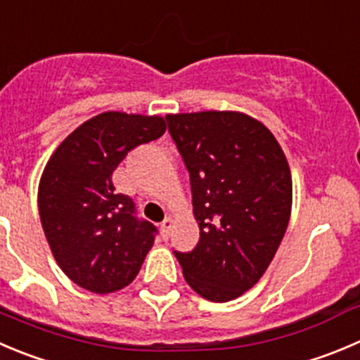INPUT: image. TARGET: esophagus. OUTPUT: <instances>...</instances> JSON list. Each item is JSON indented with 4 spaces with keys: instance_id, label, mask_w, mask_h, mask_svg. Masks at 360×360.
Listing matches in <instances>:
<instances>
[{
    "instance_id": "obj_1",
    "label": "esophagus",
    "mask_w": 360,
    "mask_h": 360,
    "mask_svg": "<svg viewBox=\"0 0 360 360\" xmlns=\"http://www.w3.org/2000/svg\"><path fill=\"white\" fill-rule=\"evenodd\" d=\"M171 224H173V217H171V215H167V217L162 221V224H160V233H162L164 238L169 237Z\"/></svg>"
}]
</instances>
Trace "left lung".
<instances>
[{"mask_svg": "<svg viewBox=\"0 0 360 360\" xmlns=\"http://www.w3.org/2000/svg\"><path fill=\"white\" fill-rule=\"evenodd\" d=\"M189 171L200 242L174 251L191 288L228 302L256 285L288 228L292 174L272 132L235 111L167 115Z\"/></svg>", "mask_w": 360, "mask_h": 360, "instance_id": "obj_1", "label": "left lung"}]
</instances>
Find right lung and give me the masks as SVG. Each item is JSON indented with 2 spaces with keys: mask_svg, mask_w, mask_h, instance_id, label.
<instances>
[{
  "mask_svg": "<svg viewBox=\"0 0 360 360\" xmlns=\"http://www.w3.org/2000/svg\"><path fill=\"white\" fill-rule=\"evenodd\" d=\"M164 132L160 116L108 111L77 127L51 155L39 186L40 221L54 259L81 288L111 293L138 276L157 228L116 193L112 171Z\"/></svg>",
  "mask_w": 360,
  "mask_h": 360,
  "instance_id": "add662e5",
  "label": "right lung"
}]
</instances>
